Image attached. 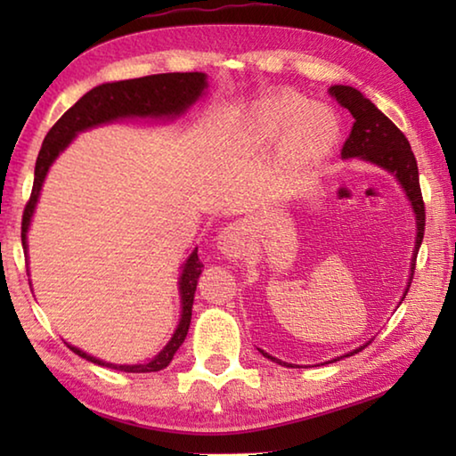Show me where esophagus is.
I'll return each mask as SVG.
<instances>
[{
	"label": "esophagus",
	"instance_id": "esophagus-1",
	"mask_svg": "<svg viewBox=\"0 0 456 456\" xmlns=\"http://www.w3.org/2000/svg\"><path fill=\"white\" fill-rule=\"evenodd\" d=\"M217 249L229 259H241L245 256V233L239 223L227 225L217 237Z\"/></svg>",
	"mask_w": 456,
	"mask_h": 456
}]
</instances>
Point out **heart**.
Segmentation results:
<instances>
[{
  "instance_id": "heart-1",
  "label": "heart",
  "mask_w": 456,
  "mask_h": 456,
  "mask_svg": "<svg viewBox=\"0 0 456 456\" xmlns=\"http://www.w3.org/2000/svg\"><path fill=\"white\" fill-rule=\"evenodd\" d=\"M288 159L293 167H310L326 159L339 138V122L326 106L307 102L302 96H281L253 112L251 130L264 141L288 133Z\"/></svg>"
}]
</instances>
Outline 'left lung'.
Listing matches in <instances>:
<instances>
[{
  "instance_id": "left-lung-1",
  "label": "left lung",
  "mask_w": 456,
  "mask_h": 456,
  "mask_svg": "<svg viewBox=\"0 0 456 456\" xmlns=\"http://www.w3.org/2000/svg\"><path fill=\"white\" fill-rule=\"evenodd\" d=\"M330 94L334 96L339 104L348 108L350 114L354 117V126L348 136V141L342 146V159H362L366 163H372L376 167L384 168L396 176L400 187L406 192L408 200H411V207L416 217V243H414V253L411 261V280L414 275V265H416V253H419V247L424 237V203H422V192H420V183H419V167H416V159L411 151V142L406 141V136L400 133L398 126L392 122L388 117L378 110V108L370 102V100L362 94L360 90L352 86H342V84H336V86L330 88ZM411 288V285H408ZM408 291V289H406ZM404 291V296H406ZM403 296V299H404ZM370 342H366L360 348L352 350L344 356H338L331 362H338L342 358H348L352 354H358L364 350ZM267 360L275 362V364L289 366L293 368L296 364H288V362H281L280 358L269 356L267 352L259 350Z\"/></svg>"
}]
</instances>
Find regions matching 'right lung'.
<instances>
[{"label": "right lung", "mask_w": 456, "mask_h": 456, "mask_svg": "<svg viewBox=\"0 0 456 456\" xmlns=\"http://www.w3.org/2000/svg\"><path fill=\"white\" fill-rule=\"evenodd\" d=\"M207 90V74L203 72H173V74H154L144 76V78L134 80H120V82H106L100 86L86 92L78 102H76L70 110L61 114V118L50 128L45 134L40 154L36 160L34 171V187L32 195L24 209V219H21V245H24V253L28 256V229L32 223L37 199H40V191L45 175H48L53 160L58 154L68 149L78 133L94 128L106 122H114L120 118H160V120H175L183 117L189 108L197 102V100L205 94ZM203 272V264L199 261L197 247L192 249L189 259L183 264V272L179 277V293H181V320L176 326L173 338L168 344L160 350L157 356L146 362V364H112V362H104L100 358L90 356L76 346L68 344L74 354L80 358L92 362V364L106 366L112 370H120V372H159V370L167 368L171 364L176 350L187 338V331L191 326V314H192V299H195V289L199 275Z\"/></svg>", "instance_id": "1"}]
</instances>
